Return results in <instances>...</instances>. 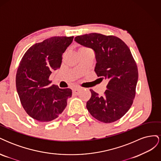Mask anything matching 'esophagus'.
Returning a JSON list of instances; mask_svg holds the SVG:
<instances>
[{
    "label": "esophagus",
    "mask_w": 161,
    "mask_h": 161,
    "mask_svg": "<svg viewBox=\"0 0 161 161\" xmlns=\"http://www.w3.org/2000/svg\"><path fill=\"white\" fill-rule=\"evenodd\" d=\"M80 89H79V88H75L74 89L72 90V92L75 95H78L80 92Z\"/></svg>",
    "instance_id": "34e87169"
}]
</instances>
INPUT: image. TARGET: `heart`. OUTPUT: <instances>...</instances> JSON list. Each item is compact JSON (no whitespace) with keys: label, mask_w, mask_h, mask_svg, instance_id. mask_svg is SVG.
I'll list each match as a JSON object with an SVG mask.
<instances>
[{"label":"heart","mask_w":161,"mask_h":161,"mask_svg":"<svg viewBox=\"0 0 161 161\" xmlns=\"http://www.w3.org/2000/svg\"><path fill=\"white\" fill-rule=\"evenodd\" d=\"M90 50V49H89V48L87 47H81L79 50Z\"/></svg>","instance_id":"obj_1"}]
</instances>
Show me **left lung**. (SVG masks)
Returning a JSON list of instances; mask_svg holds the SVG:
<instances>
[{"label": "left lung", "mask_w": 161, "mask_h": 161, "mask_svg": "<svg viewBox=\"0 0 161 161\" xmlns=\"http://www.w3.org/2000/svg\"><path fill=\"white\" fill-rule=\"evenodd\" d=\"M75 41L94 50L95 71L100 79L109 80L103 97L90 89L87 109L101 122L118 120L132 105L138 79V68L129 47L118 37L97 33L76 36Z\"/></svg>", "instance_id": "8db88e82"}]
</instances>
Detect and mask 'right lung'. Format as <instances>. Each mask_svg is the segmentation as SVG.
Segmentation results:
<instances>
[{"label":"right lung","mask_w":161,"mask_h":161,"mask_svg":"<svg viewBox=\"0 0 161 161\" xmlns=\"http://www.w3.org/2000/svg\"><path fill=\"white\" fill-rule=\"evenodd\" d=\"M74 37L56 36L30 47L22 58L16 75V87L27 114L39 121H50L64 111L70 89L51 85L52 71L60 69L62 56Z\"/></svg>","instance_id":"obj_1"}]
</instances>
